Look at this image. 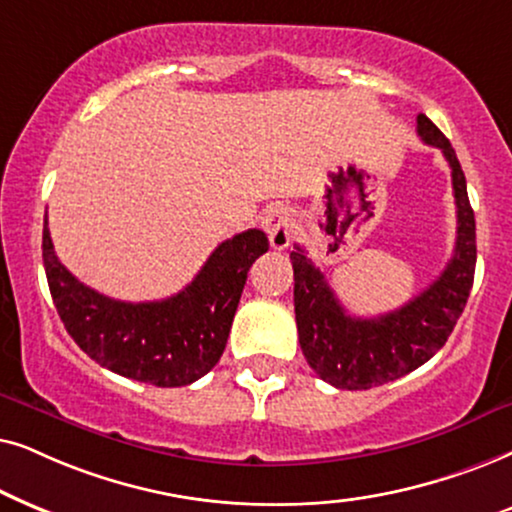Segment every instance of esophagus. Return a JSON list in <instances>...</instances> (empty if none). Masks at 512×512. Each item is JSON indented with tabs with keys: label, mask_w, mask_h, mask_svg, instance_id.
<instances>
[{
	"label": "esophagus",
	"mask_w": 512,
	"mask_h": 512,
	"mask_svg": "<svg viewBox=\"0 0 512 512\" xmlns=\"http://www.w3.org/2000/svg\"><path fill=\"white\" fill-rule=\"evenodd\" d=\"M262 227L267 231L271 248L283 250L292 241V231H295V220H292V210L283 203H274L267 208L262 217Z\"/></svg>",
	"instance_id": "esophagus-1"
}]
</instances>
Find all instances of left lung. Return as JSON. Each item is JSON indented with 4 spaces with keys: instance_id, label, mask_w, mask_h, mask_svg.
I'll return each mask as SVG.
<instances>
[{
    "instance_id": "8db88e82",
    "label": "left lung",
    "mask_w": 512,
    "mask_h": 512,
    "mask_svg": "<svg viewBox=\"0 0 512 512\" xmlns=\"http://www.w3.org/2000/svg\"><path fill=\"white\" fill-rule=\"evenodd\" d=\"M417 133L426 145L442 149L452 168L456 245L438 281L400 309L384 316L358 318L339 304L325 276L299 245L290 252L299 346L311 370L335 388L367 391L405 377L431 360L452 335L473 288L478 248L466 175L449 140L426 114L417 117Z\"/></svg>"
}]
</instances>
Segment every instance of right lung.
<instances>
[{"label": "right lung", "instance_id": "obj_1", "mask_svg": "<svg viewBox=\"0 0 512 512\" xmlns=\"http://www.w3.org/2000/svg\"><path fill=\"white\" fill-rule=\"evenodd\" d=\"M267 250L264 231H243L217 245L185 290L133 304L79 283L56 257L49 222L42 238L53 304L79 349L121 377L161 388L192 384L217 365L248 271Z\"/></svg>", "mask_w": 512, "mask_h": 512}]
</instances>
